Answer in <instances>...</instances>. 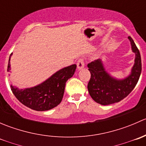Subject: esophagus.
I'll return each instance as SVG.
<instances>
[{
	"mask_svg": "<svg viewBox=\"0 0 146 146\" xmlns=\"http://www.w3.org/2000/svg\"><path fill=\"white\" fill-rule=\"evenodd\" d=\"M85 66V64H84V61L83 59L82 58H80V59L77 62V67H78V70H81L84 68Z\"/></svg>",
	"mask_w": 146,
	"mask_h": 146,
	"instance_id": "1",
	"label": "esophagus"
}]
</instances>
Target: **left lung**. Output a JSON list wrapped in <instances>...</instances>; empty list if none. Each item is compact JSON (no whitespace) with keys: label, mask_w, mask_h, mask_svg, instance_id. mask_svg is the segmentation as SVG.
<instances>
[{"label":"left lung","mask_w":146,"mask_h":146,"mask_svg":"<svg viewBox=\"0 0 146 146\" xmlns=\"http://www.w3.org/2000/svg\"><path fill=\"white\" fill-rule=\"evenodd\" d=\"M132 52L135 54L134 64L130 73L123 78L119 79L111 76L106 70L101 59L88 65L90 72V80L88 85L90 95L94 101L102 105H109L120 102L129 95L136 85L141 73V58L139 50L131 36Z\"/></svg>","instance_id":"8db88e82"}]
</instances>
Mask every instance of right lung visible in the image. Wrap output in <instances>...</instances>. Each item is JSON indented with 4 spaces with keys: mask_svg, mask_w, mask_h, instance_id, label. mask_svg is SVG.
I'll return each instance as SVG.
<instances>
[{
    "mask_svg": "<svg viewBox=\"0 0 146 146\" xmlns=\"http://www.w3.org/2000/svg\"><path fill=\"white\" fill-rule=\"evenodd\" d=\"M8 71L11 69L10 56ZM77 66L63 68L50 76L42 83L32 87L20 89L10 85V88L17 100L26 107L36 111H47L56 107L63 99L66 82L74 75Z\"/></svg>",
    "mask_w": 146,
    "mask_h": 146,
    "instance_id": "obj_1",
    "label": "right lung"
}]
</instances>
